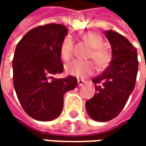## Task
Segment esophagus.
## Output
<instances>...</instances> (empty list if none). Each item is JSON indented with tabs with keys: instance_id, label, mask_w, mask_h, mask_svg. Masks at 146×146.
<instances>
[{
	"instance_id": "esophagus-1",
	"label": "esophagus",
	"mask_w": 146,
	"mask_h": 146,
	"mask_svg": "<svg viewBox=\"0 0 146 146\" xmlns=\"http://www.w3.org/2000/svg\"><path fill=\"white\" fill-rule=\"evenodd\" d=\"M85 83H86V81H85V80H80V79L78 80V86H79V87H81V86H83Z\"/></svg>"
}]
</instances>
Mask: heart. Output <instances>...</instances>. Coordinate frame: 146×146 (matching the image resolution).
Returning <instances> with one entry per match:
<instances>
[{
	"label": "heart",
	"instance_id": "heart-1",
	"mask_svg": "<svg viewBox=\"0 0 146 146\" xmlns=\"http://www.w3.org/2000/svg\"><path fill=\"white\" fill-rule=\"evenodd\" d=\"M82 38L90 47H92L89 57L94 60L97 66L100 69L107 66L110 60V55L107 50L102 47L103 39L102 36L96 32H87L82 36ZM72 51H74V44H72L71 37L66 36L61 43L59 49L60 56L62 59L65 61L69 60L72 56ZM94 71V64L91 60L75 59L66 65V72L67 74L78 78H85L91 75Z\"/></svg>",
	"mask_w": 146,
	"mask_h": 146
}]
</instances>
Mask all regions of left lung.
Listing matches in <instances>:
<instances>
[{
	"label": "left lung",
	"mask_w": 146,
	"mask_h": 146,
	"mask_svg": "<svg viewBox=\"0 0 146 146\" xmlns=\"http://www.w3.org/2000/svg\"><path fill=\"white\" fill-rule=\"evenodd\" d=\"M105 36L111 45V61L92 80L96 93L86 102L88 115L98 122L110 121L120 114L135 88L138 69L137 49L131 43L114 31H106Z\"/></svg>",
	"instance_id": "8db88e82"
}]
</instances>
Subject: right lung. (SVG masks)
Listing matches in <instances>:
<instances>
[{
	"label": "right lung",
	"mask_w": 146,
	"mask_h": 146,
	"mask_svg": "<svg viewBox=\"0 0 146 146\" xmlns=\"http://www.w3.org/2000/svg\"><path fill=\"white\" fill-rule=\"evenodd\" d=\"M67 28L51 23L28 31L13 58V82L24 111L37 121L54 120L62 112L64 94L77 87V78L52 76L63 72L60 44Z\"/></svg>",
	"instance_id": "right-lung-1"
}]
</instances>
